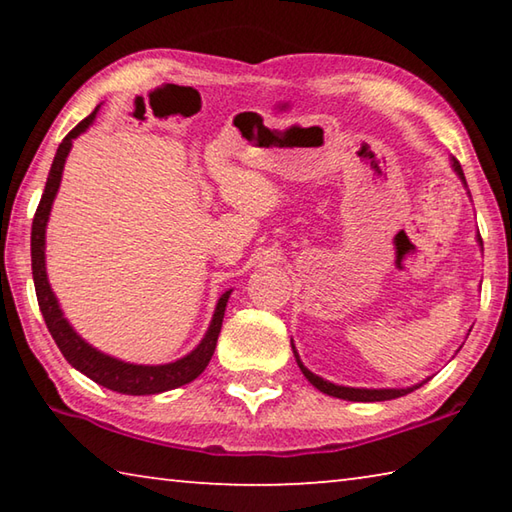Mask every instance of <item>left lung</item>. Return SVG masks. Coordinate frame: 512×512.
<instances>
[{"label": "left lung", "instance_id": "obj_1", "mask_svg": "<svg viewBox=\"0 0 512 512\" xmlns=\"http://www.w3.org/2000/svg\"><path fill=\"white\" fill-rule=\"evenodd\" d=\"M452 167L458 173V178H461L463 183H465L463 169H461V164H458L456 158H452ZM291 348H293V343H291ZM293 354H296L298 366L302 370V375L309 379V384H314L320 393L332 395V397H341V400H348V402H384V400H395V397H402L406 393H411V391H415V388H420L424 384V381H422V384L411 386V388H350V386H336V384H332V381L318 377V375H314V372L302 366V361L298 357L296 348H293Z\"/></svg>", "mask_w": 512, "mask_h": 512}]
</instances>
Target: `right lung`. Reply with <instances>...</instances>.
Listing matches in <instances>:
<instances>
[{
  "label": "right lung",
  "mask_w": 512,
  "mask_h": 512,
  "mask_svg": "<svg viewBox=\"0 0 512 512\" xmlns=\"http://www.w3.org/2000/svg\"><path fill=\"white\" fill-rule=\"evenodd\" d=\"M97 110H99V106L94 108L92 115L85 117L79 126L72 128V131L65 135V140L60 142L58 151H56L54 164H51V169H49L45 192H42L40 205L36 210V216H33V225H31L33 284H36L38 305L42 311V318H45V323H47V329L51 332V336H54L58 350L63 352V357L72 363L76 370L83 372V375L90 377L92 381H97L99 386L110 388V391H117L124 395H155V393H164V391H171V388L189 384V381H194L207 368V363H210L214 348H216V339H219L225 305H228L232 289L225 291L219 298V302H216L210 329H207L203 341L196 345V350L189 352L183 359H178L173 363H164V366H135V363H126V361H119L115 357H108V354H103L97 348H92L90 343H85L81 336L74 332L72 325L67 323V318L63 316V311H60L58 300L54 296V291H51L49 280H47L45 230H47L51 205H54V198H56V192L60 187V178H63L67 153H69V149H72V140H76V137H79L83 131H88V126L94 121Z\"/></svg>",
  "instance_id": "obj_1"
}]
</instances>
